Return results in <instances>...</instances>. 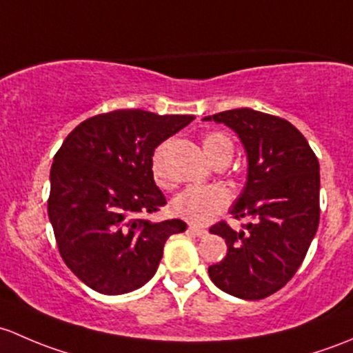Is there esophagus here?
I'll return each mask as SVG.
<instances>
[{"mask_svg": "<svg viewBox=\"0 0 353 353\" xmlns=\"http://www.w3.org/2000/svg\"><path fill=\"white\" fill-rule=\"evenodd\" d=\"M188 230L194 232L195 236H199V238H205V236L209 234V231L203 230L201 226H197V224H188Z\"/></svg>", "mask_w": 353, "mask_h": 353, "instance_id": "esophagus-1", "label": "esophagus"}]
</instances>
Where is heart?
I'll list each match as a JSON object with an SVG mask.
<instances>
[{
	"label": "heart",
	"instance_id": "b5f03b06",
	"mask_svg": "<svg viewBox=\"0 0 353 353\" xmlns=\"http://www.w3.org/2000/svg\"><path fill=\"white\" fill-rule=\"evenodd\" d=\"M202 146L207 158L214 165L224 161L230 163L232 150H234L231 137L219 130L207 132L202 139ZM158 154L159 152H156L154 159H152V176L158 185H166V178L159 166ZM228 205H230V194L221 185H190L173 199L172 212L188 223L205 224L212 221L217 214L223 212Z\"/></svg>",
	"mask_w": 353,
	"mask_h": 353
}]
</instances>
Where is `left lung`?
I'll return each instance as SVG.
<instances>
[{
  "label": "left lung",
  "instance_id": "8db88e82",
  "mask_svg": "<svg viewBox=\"0 0 353 353\" xmlns=\"http://www.w3.org/2000/svg\"><path fill=\"white\" fill-rule=\"evenodd\" d=\"M223 122L241 139L248 181L232 205L241 230L226 221L210 228L226 239L228 253L210 265L221 290L258 301L281 290L303 263L319 224V163L306 137L285 119L252 108L203 117Z\"/></svg>",
  "mask_w": 353,
  "mask_h": 353
}]
</instances>
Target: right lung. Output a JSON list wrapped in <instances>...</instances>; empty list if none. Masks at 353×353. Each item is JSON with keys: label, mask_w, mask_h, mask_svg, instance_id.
<instances>
[{"label": "right lung", "mask_w": 353, "mask_h": 353, "mask_svg": "<svg viewBox=\"0 0 353 353\" xmlns=\"http://www.w3.org/2000/svg\"><path fill=\"white\" fill-rule=\"evenodd\" d=\"M194 115L107 112L83 121L54 156L47 214L61 258L107 296L143 287L156 274L180 219L148 221L166 203L152 176L154 150Z\"/></svg>", "instance_id": "right-lung-1"}]
</instances>
